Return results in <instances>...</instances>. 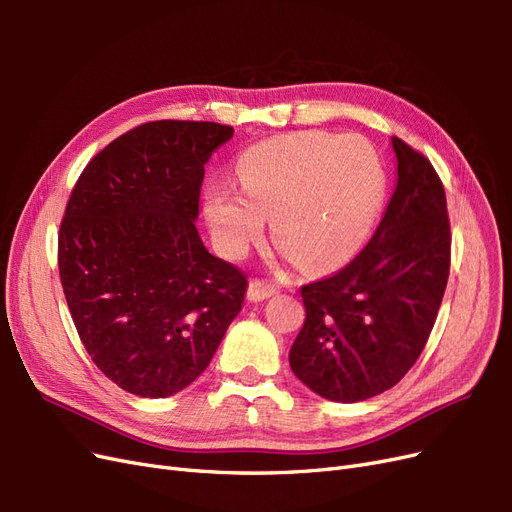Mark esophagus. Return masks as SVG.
Listing matches in <instances>:
<instances>
[{
  "instance_id": "obj_1",
  "label": "esophagus",
  "mask_w": 512,
  "mask_h": 512,
  "mask_svg": "<svg viewBox=\"0 0 512 512\" xmlns=\"http://www.w3.org/2000/svg\"><path fill=\"white\" fill-rule=\"evenodd\" d=\"M275 286L265 282V280H252L250 286H247V299L250 301H265L271 294H275Z\"/></svg>"
}]
</instances>
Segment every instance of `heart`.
<instances>
[{"mask_svg": "<svg viewBox=\"0 0 512 512\" xmlns=\"http://www.w3.org/2000/svg\"><path fill=\"white\" fill-rule=\"evenodd\" d=\"M241 190L211 183L205 213L222 250L243 256L265 235L307 271L342 265L363 245L384 194L374 147L361 136L301 132L245 153Z\"/></svg>", "mask_w": 512, "mask_h": 512, "instance_id": "b5f03b06", "label": "heart"}]
</instances>
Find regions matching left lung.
Segmentation results:
<instances>
[{"mask_svg":"<svg viewBox=\"0 0 512 512\" xmlns=\"http://www.w3.org/2000/svg\"><path fill=\"white\" fill-rule=\"evenodd\" d=\"M397 188L374 237L344 269L301 286L305 322L290 348L303 384L363 401L404 378L436 324L451 271L444 185L421 151L393 136Z\"/></svg>","mask_w":512,"mask_h":512,"instance_id":"left-lung-1","label":"left lung"}]
</instances>
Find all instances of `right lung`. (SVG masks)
I'll use <instances>...</instances> for the list:
<instances>
[{"label":"right lung","mask_w":512,"mask_h":512,"mask_svg":"<svg viewBox=\"0 0 512 512\" xmlns=\"http://www.w3.org/2000/svg\"><path fill=\"white\" fill-rule=\"evenodd\" d=\"M213 121L162 119L89 160L59 226L66 301L91 361L123 391L168 397L192 384L241 312L247 277L200 241V185L232 138Z\"/></svg>","instance_id":"add662e5"}]
</instances>
